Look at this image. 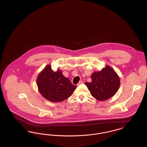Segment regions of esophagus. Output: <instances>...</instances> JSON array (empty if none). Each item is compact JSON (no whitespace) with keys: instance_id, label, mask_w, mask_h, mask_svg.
I'll return each mask as SVG.
<instances>
[{"instance_id":"obj_1","label":"esophagus","mask_w":147,"mask_h":147,"mask_svg":"<svg viewBox=\"0 0 147 147\" xmlns=\"http://www.w3.org/2000/svg\"><path fill=\"white\" fill-rule=\"evenodd\" d=\"M84 84V82H83V81H80L78 83V84H77V85L78 86V85H81V84Z\"/></svg>"}]
</instances>
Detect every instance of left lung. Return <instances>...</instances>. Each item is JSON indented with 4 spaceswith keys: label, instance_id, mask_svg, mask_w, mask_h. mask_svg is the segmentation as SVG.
<instances>
[{
    "label": "left lung",
    "instance_id": "obj_1",
    "mask_svg": "<svg viewBox=\"0 0 147 147\" xmlns=\"http://www.w3.org/2000/svg\"><path fill=\"white\" fill-rule=\"evenodd\" d=\"M92 82L85 85L91 95L99 101H104L112 97L119 90L120 80L116 71L107 65L99 71L91 75Z\"/></svg>",
    "mask_w": 147,
    "mask_h": 147
}]
</instances>
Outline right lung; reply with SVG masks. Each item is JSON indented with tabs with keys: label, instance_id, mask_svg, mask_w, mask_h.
Segmentation results:
<instances>
[{
	"label": "right lung",
	"instance_id": "1",
	"mask_svg": "<svg viewBox=\"0 0 147 147\" xmlns=\"http://www.w3.org/2000/svg\"><path fill=\"white\" fill-rule=\"evenodd\" d=\"M38 91L43 97L51 102H58L67 99L77 88L61 70L54 71L47 65L37 78Z\"/></svg>",
	"mask_w": 147,
	"mask_h": 147
}]
</instances>
